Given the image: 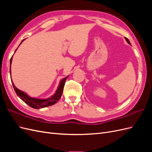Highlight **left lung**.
Here are the masks:
<instances>
[{
	"label": "left lung",
	"instance_id": "obj_1",
	"mask_svg": "<svg viewBox=\"0 0 152 152\" xmlns=\"http://www.w3.org/2000/svg\"><path fill=\"white\" fill-rule=\"evenodd\" d=\"M125 39H126V41H127V43H128V44H130V45H131V42H129V39H127V38H126V37H125Z\"/></svg>",
	"mask_w": 152,
	"mask_h": 152
}]
</instances>
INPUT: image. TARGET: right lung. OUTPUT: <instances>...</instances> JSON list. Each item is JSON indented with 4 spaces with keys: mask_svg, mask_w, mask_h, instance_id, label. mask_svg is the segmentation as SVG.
<instances>
[{
    "mask_svg": "<svg viewBox=\"0 0 152 152\" xmlns=\"http://www.w3.org/2000/svg\"><path fill=\"white\" fill-rule=\"evenodd\" d=\"M24 40L25 39H23L21 41L20 44L23 42ZM20 45H19V46H20ZM17 49H16V50H17ZM16 50H15V51H16ZM12 56L11 57V60H10V74H11V63H12ZM68 76L66 77L65 78H64V79H63L60 81L59 86L58 87V89L56 91V93H55L52 96H50V98H47V99H38V98H31L28 94H26L25 92L18 89L17 87H16V86L14 85L12 80H11V82L12 83L13 88H14V89H15L16 94L19 96V98L21 100L23 101L25 103L28 104L31 108H35V109H39V108L48 107H49V106L53 105L57 102H58V100L61 97V95H62L63 91V87H64V86H65V82H66V80L68 78Z\"/></svg>",
    "mask_w": 152,
    "mask_h": 152,
    "instance_id": "1",
    "label": "right lung"
}]
</instances>
